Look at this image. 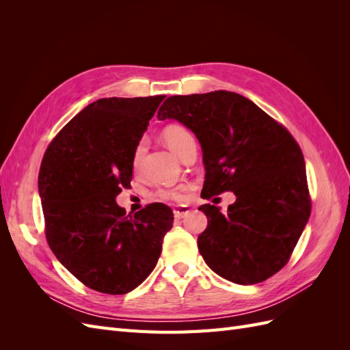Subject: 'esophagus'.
<instances>
[{"label":"esophagus","mask_w":350,"mask_h":350,"mask_svg":"<svg viewBox=\"0 0 350 350\" xmlns=\"http://www.w3.org/2000/svg\"><path fill=\"white\" fill-rule=\"evenodd\" d=\"M188 213H189V207H187V206H181V207H175V208H174V216H175V219H183V217H185Z\"/></svg>","instance_id":"esophagus-1"}]
</instances>
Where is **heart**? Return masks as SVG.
I'll return each mask as SVG.
<instances>
[{
    "label": "heart",
    "mask_w": 350,
    "mask_h": 350,
    "mask_svg": "<svg viewBox=\"0 0 350 350\" xmlns=\"http://www.w3.org/2000/svg\"><path fill=\"white\" fill-rule=\"evenodd\" d=\"M162 140L163 143L171 149L179 159H181L188 149L189 146L194 144V135L191 134L187 126L179 125V124H171L166 125L163 131H162ZM144 153V143L140 142L134 147L133 157H131V165L134 171L139 169L142 163V157ZM187 193H188V187L181 185L172 189H161L157 193V197L166 200V201H175V203H183V201L187 200Z\"/></svg>",
    "instance_id": "obj_1"
}]
</instances>
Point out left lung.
Returning <instances> with one entry per match:
<instances>
[{
	"label": "left lung",
	"mask_w": 350,
	"mask_h": 350,
	"mask_svg": "<svg viewBox=\"0 0 350 350\" xmlns=\"http://www.w3.org/2000/svg\"><path fill=\"white\" fill-rule=\"evenodd\" d=\"M157 118H174L197 135L206 166L201 197L237 196L226 215L213 204L198 207L207 216L197 239L207 266L238 284L282 270L311 215L304 154L288 129L226 90L167 98Z\"/></svg>",
	"instance_id": "left-lung-1"
}]
</instances>
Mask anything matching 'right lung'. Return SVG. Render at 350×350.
<instances>
[{
  "label": "right lung",
  "instance_id": "add662e5",
  "mask_svg": "<svg viewBox=\"0 0 350 350\" xmlns=\"http://www.w3.org/2000/svg\"><path fill=\"white\" fill-rule=\"evenodd\" d=\"M165 98L93 102L42 159L38 185L48 245L74 278L100 293L135 289L154 269L174 225L172 210L162 203L134 216L115 203L133 179L134 147Z\"/></svg>",
  "mask_w": 350,
  "mask_h": 350
}]
</instances>
